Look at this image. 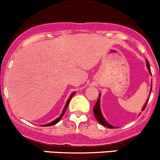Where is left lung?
Here are the masks:
<instances>
[{
    "label": "left lung",
    "instance_id": "1",
    "mask_svg": "<svg viewBox=\"0 0 160 160\" xmlns=\"http://www.w3.org/2000/svg\"><path fill=\"white\" fill-rule=\"evenodd\" d=\"M146 67H147V69L148 70H149V73L151 74V70H150V65L149 63V61L146 59ZM152 85H151V88H150V91H149V98H148V99L146 100V103H145V104L143 105L142 108V111H143L145 110V108H146V104H147L148 101H149V97H150V94H151V91H152ZM100 98H101V93H99V98H98V100L97 101L96 104H95L94 107H93V114H94V116L95 118H96L97 121H98V122H99L100 124H101L102 125H104V126L107 127V128H115V127L113 126L112 125H111V124H109L108 122L106 121V119L104 118V116H103L102 113H101V104H100V102H101V99H100Z\"/></svg>",
    "mask_w": 160,
    "mask_h": 160
}]
</instances>
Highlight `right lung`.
Returning a JSON list of instances; mask_svg holds the SVG:
<instances>
[{"label":"right lung","instance_id":"add662e5","mask_svg":"<svg viewBox=\"0 0 160 160\" xmlns=\"http://www.w3.org/2000/svg\"><path fill=\"white\" fill-rule=\"evenodd\" d=\"M74 94H75V92H73V93H71V94H70V98H69V99L67 100V104H66L65 107H64L63 110H62V113H61V114H60V115H59V117H58L57 118H56V119H55L54 121H52V122H50V123H49V124H46V125H42V126H43V127H46V126H51V125H56V124H57L58 122H59V121H60V119L62 118V116H63L64 113H65V111H66V110H67V107H68V105H69V103H70V101L71 98H72V96H73Z\"/></svg>","mask_w":160,"mask_h":160}]
</instances>
